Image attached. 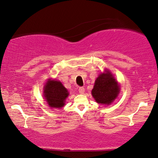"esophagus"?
Segmentation results:
<instances>
[{
	"label": "esophagus",
	"mask_w": 158,
	"mask_h": 158,
	"mask_svg": "<svg viewBox=\"0 0 158 158\" xmlns=\"http://www.w3.org/2000/svg\"><path fill=\"white\" fill-rule=\"evenodd\" d=\"M84 92H85V89H84V87H79V94H83L84 93Z\"/></svg>",
	"instance_id": "obj_1"
}]
</instances>
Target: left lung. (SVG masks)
Here are the masks:
<instances>
[{
	"mask_svg": "<svg viewBox=\"0 0 158 158\" xmlns=\"http://www.w3.org/2000/svg\"><path fill=\"white\" fill-rule=\"evenodd\" d=\"M99 74L95 81L92 94L97 103L109 105L118 96L120 89L112 73L109 70Z\"/></svg>",
	"mask_w": 158,
	"mask_h": 158,
	"instance_id": "obj_1",
	"label": "left lung"
}]
</instances>
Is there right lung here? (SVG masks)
I'll use <instances>...</instances> for the list:
<instances>
[{
    "instance_id": "1",
    "label": "right lung",
    "mask_w": 158,
    "mask_h": 158,
    "mask_svg": "<svg viewBox=\"0 0 158 158\" xmlns=\"http://www.w3.org/2000/svg\"><path fill=\"white\" fill-rule=\"evenodd\" d=\"M44 96L52 108H61L65 105L69 92L61 81L48 79L44 88Z\"/></svg>"
}]
</instances>
